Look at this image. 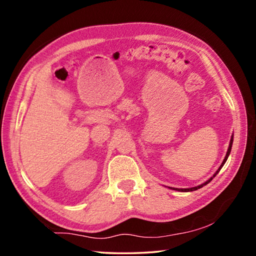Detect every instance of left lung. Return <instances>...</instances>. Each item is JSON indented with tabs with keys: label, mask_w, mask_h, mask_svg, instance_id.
<instances>
[{
	"label": "left lung",
	"mask_w": 256,
	"mask_h": 256,
	"mask_svg": "<svg viewBox=\"0 0 256 256\" xmlns=\"http://www.w3.org/2000/svg\"><path fill=\"white\" fill-rule=\"evenodd\" d=\"M232 144H233V134H232V136H231V140H230V143H229V148H228V150H226V157H224V162H222V164L220 165V167L218 168V170H216V172L214 174V176H212L211 178H209L208 180L206 182H204V184H199V186H196V187H192V188H174V187H168L170 189H172V190H177V192H194V190H198V189H200V188H202L204 186H206V184H209L212 179H214V177H216V174H218L219 172H220V170L222 167H224V165L226 164V160H228V157H229V155H230V153H231V148H232Z\"/></svg>",
	"instance_id": "1"
}]
</instances>
